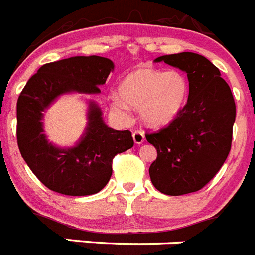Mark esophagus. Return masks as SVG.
Here are the masks:
<instances>
[{
  "label": "esophagus",
  "instance_id": "obj_1",
  "mask_svg": "<svg viewBox=\"0 0 255 255\" xmlns=\"http://www.w3.org/2000/svg\"><path fill=\"white\" fill-rule=\"evenodd\" d=\"M132 139H134L135 144H141L144 141V139H145V136H144V131L143 130H135L134 132H132Z\"/></svg>",
  "mask_w": 255,
  "mask_h": 255
}]
</instances>
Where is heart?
I'll return each mask as SVG.
<instances>
[{
	"instance_id": "obj_1",
	"label": "heart",
	"mask_w": 255,
	"mask_h": 255,
	"mask_svg": "<svg viewBox=\"0 0 255 255\" xmlns=\"http://www.w3.org/2000/svg\"><path fill=\"white\" fill-rule=\"evenodd\" d=\"M121 98L114 97L112 107L128 115L129 104L139 108L141 120L150 126L170 124L185 107L189 96L188 78L181 70L140 66L131 70L119 84Z\"/></svg>"
}]
</instances>
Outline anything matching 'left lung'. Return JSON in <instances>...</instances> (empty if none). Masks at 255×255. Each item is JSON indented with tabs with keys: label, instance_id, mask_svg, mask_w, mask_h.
Returning a JSON list of instances; mask_svg holds the SVG:
<instances>
[{
	"label": "left lung",
	"instance_id": "1",
	"mask_svg": "<svg viewBox=\"0 0 255 255\" xmlns=\"http://www.w3.org/2000/svg\"><path fill=\"white\" fill-rule=\"evenodd\" d=\"M185 71L189 97L179 116L155 132L145 134L157 149L149 176L157 190L182 195L200 190L220 171L233 141L236 107L220 70L193 52L155 58Z\"/></svg>",
	"mask_w": 255,
	"mask_h": 255
}]
</instances>
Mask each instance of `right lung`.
<instances>
[{
  "instance_id": "1",
  "label": "right lung",
  "mask_w": 255,
  "mask_h": 255,
  "mask_svg": "<svg viewBox=\"0 0 255 255\" xmlns=\"http://www.w3.org/2000/svg\"><path fill=\"white\" fill-rule=\"evenodd\" d=\"M114 62L100 56H75L43 65L21 91L16 105L20 153L49 190L73 197L96 194L112 175V159L134 145L129 130L111 129L101 108L89 103L88 126L73 148L55 147L43 134V111L58 96L71 92L101 93Z\"/></svg>"
}]
</instances>
